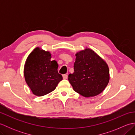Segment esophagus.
Masks as SVG:
<instances>
[{
    "mask_svg": "<svg viewBox=\"0 0 135 135\" xmlns=\"http://www.w3.org/2000/svg\"><path fill=\"white\" fill-rule=\"evenodd\" d=\"M62 78H63V79H67V78H68V75H67V74H64V75H62Z\"/></svg>",
    "mask_w": 135,
    "mask_h": 135,
    "instance_id": "34e87169",
    "label": "esophagus"
}]
</instances>
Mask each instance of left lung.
Here are the masks:
<instances>
[{
  "label": "left lung",
  "mask_w": 135,
  "mask_h": 135,
  "mask_svg": "<svg viewBox=\"0 0 135 135\" xmlns=\"http://www.w3.org/2000/svg\"><path fill=\"white\" fill-rule=\"evenodd\" d=\"M75 56L74 72L68 75L73 89L86 97L98 95L104 90L110 80L107 63L89 48L76 53Z\"/></svg>",
  "instance_id": "obj_1"
}]
</instances>
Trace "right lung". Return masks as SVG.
Wrapping results in <instances>:
<instances>
[{
    "label": "right lung",
    "instance_id": "obj_1",
    "mask_svg": "<svg viewBox=\"0 0 135 135\" xmlns=\"http://www.w3.org/2000/svg\"><path fill=\"white\" fill-rule=\"evenodd\" d=\"M51 53L36 47L27 57L24 65L25 82L33 94L42 96L55 89L62 79L59 74V65L55 60L51 61Z\"/></svg>",
    "mask_w": 135,
    "mask_h": 135
}]
</instances>
